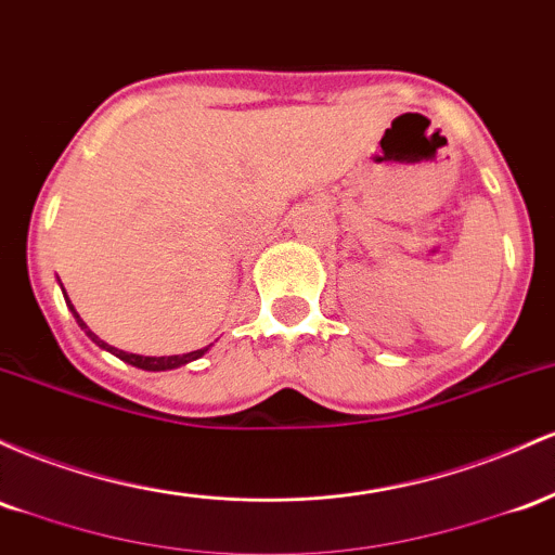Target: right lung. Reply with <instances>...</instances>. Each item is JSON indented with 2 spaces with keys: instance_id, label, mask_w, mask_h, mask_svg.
<instances>
[{
  "instance_id": "obj_1",
  "label": "right lung",
  "mask_w": 555,
  "mask_h": 555,
  "mask_svg": "<svg viewBox=\"0 0 555 555\" xmlns=\"http://www.w3.org/2000/svg\"><path fill=\"white\" fill-rule=\"evenodd\" d=\"M70 304V301H67ZM70 309H73V304H70ZM73 314H76V320H78V325H80V330H86V335H89V338L93 340V344L96 346H102V348H107V351H112L115 353V357H120L122 361H128V364H133V366H139V370H149V372H165V370H176V366H183V364H189V361H194V359H198V357H204V353L209 351V346H204V348H198V351H191V353H183V357H139V353H128V351H117V348H112V346H107L104 344L102 338H96V335L91 333L89 327H86V322L80 320L78 317V311L73 309Z\"/></svg>"
}]
</instances>
